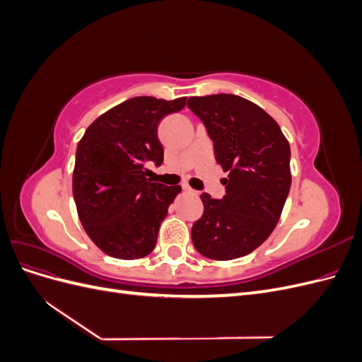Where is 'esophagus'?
Here are the masks:
<instances>
[{
    "mask_svg": "<svg viewBox=\"0 0 362 362\" xmlns=\"http://www.w3.org/2000/svg\"><path fill=\"white\" fill-rule=\"evenodd\" d=\"M182 190L185 192V193H196L192 187H189V185L187 184H182Z\"/></svg>",
    "mask_w": 362,
    "mask_h": 362,
    "instance_id": "obj_1",
    "label": "esophagus"
}]
</instances>
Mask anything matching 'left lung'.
<instances>
[{
	"label": "left lung",
	"mask_w": 362,
	"mask_h": 362,
	"mask_svg": "<svg viewBox=\"0 0 362 362\" xmlns=\"http://www.w3.org/2000/svg\"><path fill=\"white\" fill-rule=\"evenodd\" d=\"M187 107L228 172L222 199L201 194L204 214L193 223V246L211 259L245 257L266 242L281 217L291 185L288 140L275 119L242 96H192Z\"/></svg>",
	"instance_id": "8db88e82"
}]
</instances>
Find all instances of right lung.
Instances as JSON below:
<instances>
[{"instance_id":"add662e5","label":"right lung","mask_w":362,"mask_h":362,"mask_svg":"<svg viewBox=\"0 0 362 362\" xmlns=\"http://www.w3.org/2000/svg\"><path fill=\"white\" fill-rule=\"evenodd\" d=\"M185 100L131 98L98 117L78 141L74 201L84 231L104 254L137 259L154 250L160 225L181 187L152 182L146 163H163L158 124L182 110Z\"/></svg>"}]
</instances>
